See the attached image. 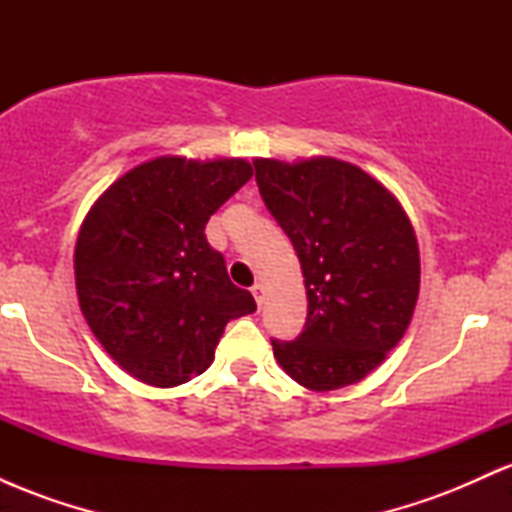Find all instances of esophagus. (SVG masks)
Wrapping results in <instances>:
<instances>
[{"mask_svg": "<svg viewBox=\"0 0 512 512\" xmlns=\"http://www.w3.org/2000/svg\"><path fill=\"white\" fill-rule=\"evenodd\" d=\"M250 291H252V296H255L257 305H262V301H264V286L262 284H255Z\"/></svg>", "mask_w": 512, "mask_h": 512, "instance_id": "34e87169", "label": "esophagus"}]
</instances>
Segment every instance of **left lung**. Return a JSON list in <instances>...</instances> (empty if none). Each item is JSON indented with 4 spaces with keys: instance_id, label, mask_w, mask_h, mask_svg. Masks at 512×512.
Returning <instances> with one entry per match:
<instances>
[{
    "instance_id": "obj_1",
    "label": "left lung",
    "mask_w": 512,
    "mask_h": 512,
    "mask_svg": "<svg viewBox=\"0 0 512 512\" xmlns=\"http://www.w3.org/2000/svg\"><path fill=\"white\" fill-rule=\"evenodd\" d=\"M255 178L303 269L308 317L272 342L298 385L330 392L375 370L407 332L419 298L414 226L390 190L332 156L255 158Z\"/></svg>"
}]
</instances>
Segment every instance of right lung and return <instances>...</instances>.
Masks as SVG:
<instances>
[{"mask_svg": "<svg viewBox=\"0 0 512 512\" xmlns=\"http://www.w3.org/2000/svg\"><path fill=\"white\" fill-rule=\"evenodd\" d=\"M250 178L245 158L158 156L120 175L86 214L74 248L79 308L132 378L187 383L211 366L228 320L257 310L204 236Z\"/></svg>", "mask_w": 512, "mask_h": 512, "instance_id": "1", "label": "right lung"}]
</instances>
